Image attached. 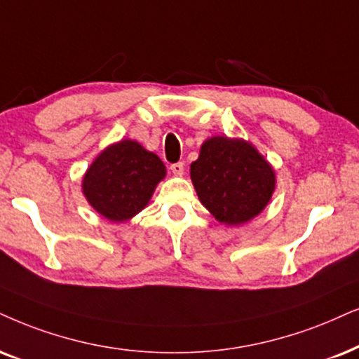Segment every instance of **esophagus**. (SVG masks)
<instances>
[{
	"instance_id": "esophagus-1",
	"label": "esophagus",
	"mask_w": 359,
	"mask_h": 359,
	"mask_svg": "<svg viewBox=\"0 0 359 359\" xmlns=\"http://www.w3.org/2000/svg\"><path fill=\"white\" fill-rule=\"evenodd\" d=\"M170 170L174 172L175 175H182L184 174V162H175V164H172Z\"/></svg>"
}]
</instances>
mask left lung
Listing matches in <instances>:
<instances>
[{
	"label": "left lung",
	"instance_id": "8db88e82",
	"mask_svg": "<svg viewBox=\"0 0 359 359\" xmlns=\"http://www.w3.org/2000/svg\"><path fill=\"white\" fill-rule=\"evenodd\" d=\"M198 198L217 220L238 225L258 215L275 190V172L245 140L212 137L190 165Z\"/></svg>",
	"mask_w": 359,
	"mask_h": 359
}]
</instances>
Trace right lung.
Masks as SVG:
<instances>
[{
  "instance_id": "obj_1",
  "label": "right lung",
  "mask_w": 359,
  "mask_h": 359,
  "mask_svg": "<svg viewBox=\"0 0 359 359\" xmlns=\"http://www.w3.org/2000/svg\"><path fill=\"white\" fill-rule=\"evenodd\" d=\"M164 175L165 165L156 154L134 140H121L93 162L83 192L107 220L124 222L147 205Z\"/></svg>"
}]
</instances>
